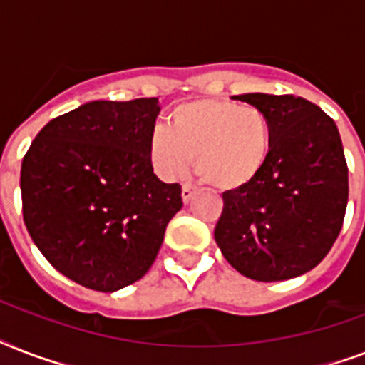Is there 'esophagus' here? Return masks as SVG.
I'll return each instance as SVG.
<instances>
[{
  "label": "esophagus",
  "mask_w": 365,
  "mask_h": 365,
  "mask_svg": "<svg viewBox=\"0 0 365 365\" xmlns=\"http://www.w3.org/2000/svg\"><path fill=\"white\" fill-rule=\"evenodd\" d=\"M193 195H195V187H193V185H191V183H185V185H183V187H182V199H183V202L187 205L189 200L193 199Z\"/></svg>",
  "instance_id": "esophagus-1"
}]
</instances>
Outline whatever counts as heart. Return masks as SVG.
<instances>
[{"mask_svg": "<svg viewBox=\"0 0 365 365\" xmlns=\"http://www.w3.org/2000/svg\"><path fill=\"white\" fill-rule=\"evenodd\" d=\"M272 130L255 106L227 100H191L176 106L168 125L148 142L149 160L163 180L182 178L195 159L206 183L231 191L248 185L269 160Z\"/></svg>", "mask_w": 365, "mask_h": 365, "instance_id": "1", "label": "heart"}]
</instances>
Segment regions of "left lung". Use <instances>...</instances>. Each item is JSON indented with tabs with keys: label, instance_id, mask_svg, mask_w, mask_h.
Wrapping results in <instances>:
<instances>
[{
	"label": "left lung",
	"instance_id": "left-lung-1",
	"mask_svg": "<svg viewBox=\"0 0 365 365\" xmlns=\"http://www.w3.org/2000/svg\"><path fill=\"white\" fill-rule=\"evenodd\" d=\"M271 121L263 170L223 193L214 239L240 274L257 282L311 271L334 246L349 200V168L339 130L318 106L294 94L235 96Z\"/></svg>",
	"mask_w": 365,
	"mask_h": 365
}]
</instances>
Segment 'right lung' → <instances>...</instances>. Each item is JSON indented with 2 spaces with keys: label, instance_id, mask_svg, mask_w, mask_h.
Returning a JSON list of instances; mask_svg holds the SVG:
<instances>
[{
  "label": "right lung",
  "instance_id": "1",
  "mask_svg": "<svg viewBox=\"0 0 365 365\" xmlns=\"http://www.w3.org/2000/svg\"><path fill=\"white\" fill-rule=\"evenodd\" d=\"M157 98L94 100L43 126L20 168L22 216L51 265L96 292L149 271L182 187L153 174Z\"/></svg>",
  "mask_w": 365,
  "mask_h": 365
}]
</instances>
